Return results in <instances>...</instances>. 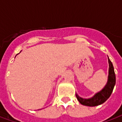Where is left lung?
Returning <instances> with one entry per match:
<instances>
[{
    "mask_svg": "<svg viewBox=\"0 0 122 122\" xmlns=\"http://www.w3.org/2000/svg\"><path fill=\"white\" fill-rule=\"evenodd\" d=\"M108 63H109V70H108L107 84L101 92H98L93 97L90 99H83L82 97H80L76 93L77 99L78 100L80 103H81L82 105H85V106H89V107L98 106L105 102L112 94L114 87L116 84V75L112 63L108 57Z\"/></svg>",
    "mask_w": 122,
    "mask_h": 122,
    "instance_id": "obj_1",
    "label": "left lung"
}]
</instances>
